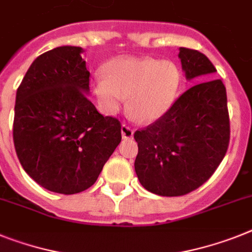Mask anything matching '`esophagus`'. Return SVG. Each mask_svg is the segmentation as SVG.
<instances>
[{"instance_id": "1", "label": "esophagus", "mask_w": 252, "mask_h": 252, "mask_svg": "<svg viewBox=\"0 0 252 252\" xmlns=\"http://www.w3.org/2000/svg\"><path fill=\"white\" fill-rule=\"evenodd\" d=\"M133 133H134V130H133L129 126H126V124H123V126H122V137H123V138H124V139L132 138Z\"/></svg>"}]
</instances>
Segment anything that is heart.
<instances>
[{"label": "heart", "instance_id": "1", "mask_svg": "<svg viewBox=\"0 0 252 252\" xmlns=\"http://www.w3.org/2000/svg\"><path fill=\"white\" fill-rule=\"evenodd\" d=\"M181 83L179 69L170 61L120 58L97 74L92 92L103 113L114 114L128 96V107L142 122H154L172 106Z\"/></svg>", "mask_w": 252, "mask_h": 252}]
</instances>
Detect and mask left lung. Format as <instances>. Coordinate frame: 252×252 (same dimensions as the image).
Returning a JSON list of instances; mask_svg holds the SVG:
<instances>
[{
    "label": "left lung",
    "instance_id": "obj_1",
    "mask_svg": "<svg viewBox=\"0 0 252 252\" xmlns=\"http://www.w3.org/2000/svg\"><path fill=\"white\" fill-rule=\"evenodd\" d=\"M178 56L188 80L217 71L196 50L181 47ZM229 134L223 82L209 79L194 84L156 122L134 133L138 143L134 169L139 183L147 191L168 197L194 191L221 162Z\"/></svg>",
    "mask_w": 252,
    "mask_h": 252
}]
</instances>
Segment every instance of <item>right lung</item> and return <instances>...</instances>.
<instances>
[{
    "mask_svg": "<svg viewBox=\"0 0 252 252\" xmlns=\"http://www.w3.org/2000/svg\"><path fill=\"white\" fill-rule=\"evenodd\" d=\"M82 47L38 56L16 91L15 151L23 169L51 192L74 194L97 181L122 141V124L91 102Z\"/></svg>",
    "mask_w": 252,
    "mask_h": 252,
    "instance_id": "add662e5",
    "label": "right lung"
}]
</instances>
